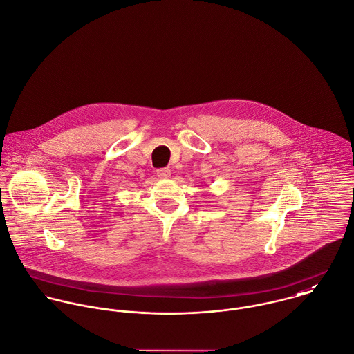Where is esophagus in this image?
I'll return each mask as SVG.
<instances>
[{"label": "esophagus", "instance_id": "34e87169", "mask_svg": "<svg viewBox=\"0 0 354 354\" xmlns=\"http://www.w3.org/2000/svg\"><path fill=\"white\" fill-rule=\"evenodd\" d=\"M156 176H158L160 180H167V178H170L171 171H170V169H167V167L159 169V170H156Z\"/></svg>", "mask_w": 354, "mask_h": 354}]
</instances>
